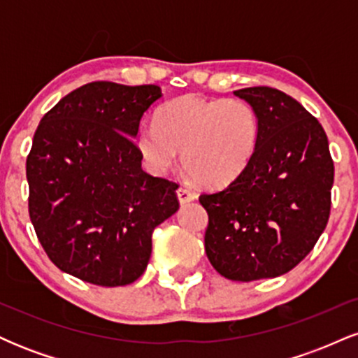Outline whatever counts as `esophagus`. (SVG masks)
<instances>
[{
	"label": "esophagus",
	"mask_w": 358,
	"mask_h": 358,
	"mask_svg": "<svg viewBox=\"0 0 358 358\" xmlns=\"http://www.w3.org/2000/svg\"><path fill=\"white\" fill-rule=\"evenodd\" d=\"M176 195H178L180 203H188V202H193V200L196 199L195 192H192L190 188H185V187H180L178 190H176Z\"/></svg>",
	"instance_id": "1"
}]
</instances>
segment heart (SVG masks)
Returning <instances> with one entry per match:
<instances>
[{
  "label": "heart",
  "instance_id": "b5f03b06",
  "mask_svg": "<svg viewBox=\"0 0 358 358\" xmlns=\"http://www.w3.org/2000/svg\"><path fill=\"white\" fill-rule=\"evenodd\" d=\"M259 131V116L248 101L187 94L162 106L156 126H143L136 143L151 170L166 171L182 151V165L196 183L222 187L249 165Z\"/></svg>",
  "mask_w": 358,
  "mask_h": 358
}]
</instances>
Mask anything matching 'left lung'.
Listing matches in <instances>:
<instances>
[{
    "label": "left lung",
    "mask_w": 358,
    "mask_h": 358,
    "mask_svg": "<svg viewBox=\"0 0 358 358\" xmlns=\"http://www.w3.org/2000/svg\"><path fill=\"white\" fill-rule=\"evenodd\" d=\"M259 116V141L244 171L199 196L208 213L205 252L219 274L256 281L287 273L328 224L334 159L318 119L273 87L234 90Z\"/></svg>",
    "instance_id": "left-lung-1"
}]
</instances>
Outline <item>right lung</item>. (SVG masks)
Here are the masks:
<instances>
[{
  "mask_svg": "<svg viewBox=\"0 0 358 358\" xmlns=\"http://www.w3.org/2000/svg\"><path fill=\"white\" fill-rule=\"evenodd\" d=\"M158 85L90 82L42 117L27 158L28 212L64 273L126 286L145 273L156 225L178 210V185L141 168L139 121Z\"/></svg>",
  "mask_w": 358,
  "mask_h": 358,
  "instance_id": "obj_1",
  "label": "right lung"
}]
</instances>
